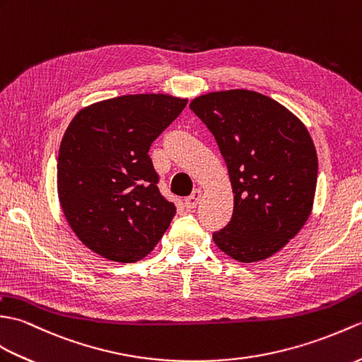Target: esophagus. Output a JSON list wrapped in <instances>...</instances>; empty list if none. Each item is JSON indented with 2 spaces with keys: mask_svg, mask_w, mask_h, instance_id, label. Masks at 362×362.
<instances>
[{
  "mask_svg": "<svg viewBox=\"0 0 362 362\" xmlns=\"http://www.w3.org/2000/svg\"><path fill=\"white\" fill-rule=\"evenodd\" d=\"M202 197H203V190L202 189H195L194 194L186 198V206L189 209H195L198 206V203H199V199H202Z\"/></svg>",
  "mask_w": 362,
  "mask_h": 362,
  "instance_id": "1",
  "label": "esophagus"
}]
</instances>
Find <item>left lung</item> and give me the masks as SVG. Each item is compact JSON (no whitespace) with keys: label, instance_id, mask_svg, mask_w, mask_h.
I'll use <instances>...</instances> for the list:
<instances>
[{"label":"left lung","instance_id":"8db88e82","mask_svg":"<svg viewBox=\"0 0 362 362\" xmlns=\"http://www.w3.org/2000/svg\"><path fill=\"white\" fill-rule=\"evenodd\" d=\"M218 144L234 192V212L214 242L243 263L268 259L311 214L317 155L307 128L268 95L247 90L203 94L190 102Z\"/></svg>","mask_w":362,"mask_h":362}]
</instances>
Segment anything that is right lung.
Masks as SVG:
<instances>
[{
  "label": "right lung",
  "instance_id": "add662e5",
  "mask_svg": "<svg viewBox=\"0 0 362 362\" xmlns=\"http://www.w3.org/2000/svg\"><path fill=\"white\" fill-rule=\"evenodd\" d=\"M186 105L168 94L119 95L80 110L66 128L60 206L80 242L103 259L138 262L170 226L176 207L160 195L148 150Z\"/></svg>",
  "mask_w": 362,
  "mask_h": 362
}]
</instances>
